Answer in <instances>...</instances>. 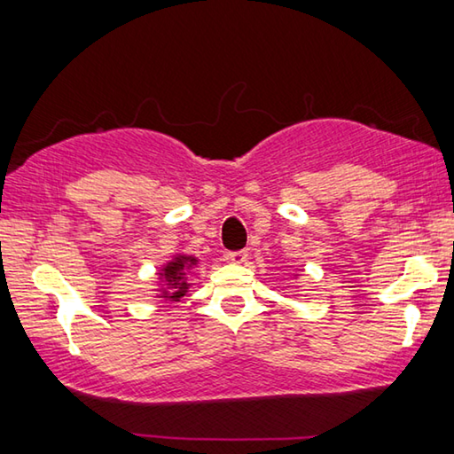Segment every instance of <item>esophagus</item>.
Returning <instances> with one entry per match:
<instances>
[{
  "label": "esophagus",
  "instance_id": "1",
  "mask_svg": "<svg viewBox=\"0 0 454 454\" xmlns=\"http://www.w3.org/2000/svg\"><path fill=\"white\" fill-rule=\"evenodd\" d=\"M228 260L232 264H244L248 260V252L246 250H236V252H228Z\"/></svg>",
  "mask_w": 454,
  "mask_h": 454
}]
</instances>
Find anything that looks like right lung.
Wrapping results in <instances>:
<instances>
[{
  "label": "right lung",
  "mask_w": 454,
  "mask_h": 454,
  "mask_svg": "<svg viewBox=\"0 0 454 454\" xmlns=\"http://www.w3.org/2000/svg\"><path fill=\"white\" fill-rule=\"evenodd\" d=\"M198 264L196 256L188 254H176L172 260L162 266L160 270V286H158V298L170 302H180L182 296H186L190 288L188 274L194 270Z\"/></svg>",
  "instance_id": "1"
}]
</instances>
